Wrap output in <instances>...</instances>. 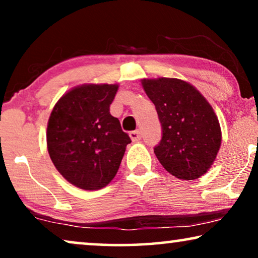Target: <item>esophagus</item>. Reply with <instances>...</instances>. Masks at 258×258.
<instances>
[{
	"label": "esophagus",
	"instance_id": "obj_1",
	"mask_svg": "<svg viewBox=\"0 0 258 258\" xmlns=\"http://www.w3.org/2000/svg\"><path fill=\"white\" fill-rule=\"evenodd\" d=\"M130 139H132L134 142H137V141L141 140V132L140 130H134V132L129 133Z\"/></svg>",
	"mask_w": 258,
	"mask_h": 258
}]
</instances>
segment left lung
Listing matches in <instances>:
<instances>
[{
  "label": "left lung",
  "mask_w": 258,
  "mask_h": 258,
  "mask_svg": "<svg viewBox=\"0 0 258 258\" xmlns=\"http://www.w3.org/2000/svg\"><path fill=\"white\" fill-rule=\"evenodd\" d=\"M155 104L162 139L154 153L165 170L181 179L206 174L221 147L217 116L199 90L185 81L161 77L142 81Z\"/></svg>",
  "instance_id": "left-lung-1"
}]
</instances>
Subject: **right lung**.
Returning <instances> with one entry per match:
<instances>
[{
	"instance_id": "1",
	"label": "right lung",
	"mask_w": 258,
	"mask_h": 258,
	"mask_svg": "<svg viewBox=\"0 0 258 258\" xmlns=\"http://www.w3.org/2000/svg\"><path fill=\"white\" fill-rule=\"evenodd\" d=\"M117 84H84L68 91L52 109L48 153L63 177L84 190L111 182L132 142L110 114Z\"/></svg>"
}]
</instances>
